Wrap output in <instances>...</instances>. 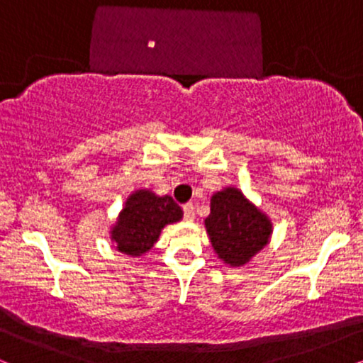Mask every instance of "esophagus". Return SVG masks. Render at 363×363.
<instances>
[{
    "mask_svg": "<svg viewBox=\"0 0 363 363\" xmlns=\"http://www.w3.org/2000/svg\"><path fill=\"white\" fill-rule=\"evenodd\" d=\"M182 210H184V218L189 220V222H193V220H194V205H193V203H186V205L182 206Z\"/></svg>",
    "mask_w": 363,
    "mask_h": 363,
    "instance_id": "34e87169",
    "label": "esophagus"
}]
</instances>
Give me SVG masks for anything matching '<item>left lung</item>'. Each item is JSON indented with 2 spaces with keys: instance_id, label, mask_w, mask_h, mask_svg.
Listing matches in <instances>:
<instances>
[{
  "instance_id": "obj_1",
  "label": "left lung",
  "mask_w": 363,
  "mask_h": 363,
  "mask_svg": "<svg viewBox=\"0 0 363 363\" xmlns=\"http://www.w3.org/2000/svg\"><path fill=\"white\" fill-rule=\"evenodd\" d=\"M205 227L215 252L225 264L244 266L264 249L273 225L237 187H225L211 196Z\"/></svg>"
}]
</instances>
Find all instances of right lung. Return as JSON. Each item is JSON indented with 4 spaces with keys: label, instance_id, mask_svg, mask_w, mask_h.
<instances>
[{
    "label": "right lung",
    "instance_id": "right-lung-1",
    "mask_svg": "<svg viewBox=\"0 0 363 363\" xmlns=\"http://www.w3.org/2000/svg\"><path fill=\"white\" fill-rule=\"evenodd\" d=\"M181 218V206L170 196L138 189L126 199L118 222L112 225L111 240L119 252L141 256L153 247L165 225Z\"/></svg>",
    "mask_w": 363,
    "mask_h": 363
}]
</instances>
